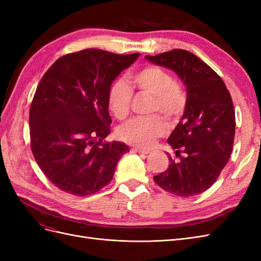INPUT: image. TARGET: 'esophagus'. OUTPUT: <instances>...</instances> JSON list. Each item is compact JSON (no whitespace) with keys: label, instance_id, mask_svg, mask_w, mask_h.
Returning <instances> with one entry per match:
<instances>
[{"label":"esophagus","instance_id":"34e87169","mask_svg":"<svg viewBox=\"0 0 261 261\" xmlns=\"http://www.w3.org/2000/svg\"><path fill=\"white\" fill-rule=\"evenodd\" d=\"M132 152H136V153H149V150H144V149H140V148H132Z\"/></svg>","mask_w":261,"mask_h":261}]
</instances>
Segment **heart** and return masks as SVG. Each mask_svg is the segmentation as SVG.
<instances>
[{
    "label": "heart",
    "mask_w": 261,
    "mask_h": 261,
    "mask_svg": "<svg viewBox=\"0 0 261 261\" xmlns=\"http://www.w3.org/2000/svg\"><path fill=\"white\" fill-rule=\"evenodd\" d=\"M130 82L139 91L152 96L150 112H160L169 120H175L185 111L187 103L185 91L175 83L174 77L163 68L147 65L134 73ZM132 98L133 90L125 81L116 80L110 86L108 105L117 120H124L128 115ZM165 132L167 126L162 117L152 114L130 118L118 129V136L130 145L148 149Z\"/></svg>",
    "instance_id": "b5f03b06"
}]
</instances>
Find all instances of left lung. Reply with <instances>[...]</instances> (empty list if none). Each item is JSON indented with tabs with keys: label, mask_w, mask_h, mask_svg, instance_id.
Segmentation results:
<instances>
[{
	"label": "left lung",
	"mask_w": 261,
	"mask_h": 261,
	"mask_svg": "<svg viewBox=\"0 0 261 261\" xmlns=\"http://www.w3.org/2000/svg\"><path fill=\"white\" fill-rule=\"evenodd\" d=\"M145 58L174 70L187 93L184 114L168 139L176 158L169 154V168L153 179L179 197L201 194L218 179L232 153L235 111L231 94L222 78L189 51L174 49Z\"/></svg>",
	"instance_id": "left-lung-1"
}]
</instances>
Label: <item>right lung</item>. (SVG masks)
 <instances>
[{
	"label": "right lung",
	"instance_id": "1",
	"mask_svg": "<svg viewBox=\"0 0 261 261\" xmlns=\"http://www.w3.org/2000/svg\"><path fill=\"white\" fill-rule=\"evenodd\" d=\"M139 53L87 49L63 55L39 83L29 110L30 148L39 168L61 191L75 196L99 192L113 178L122 155L109 143L108 92Z\"/></svg>",
	"mask_w": 261,
	"mask_h": 261
}]
</instances>
